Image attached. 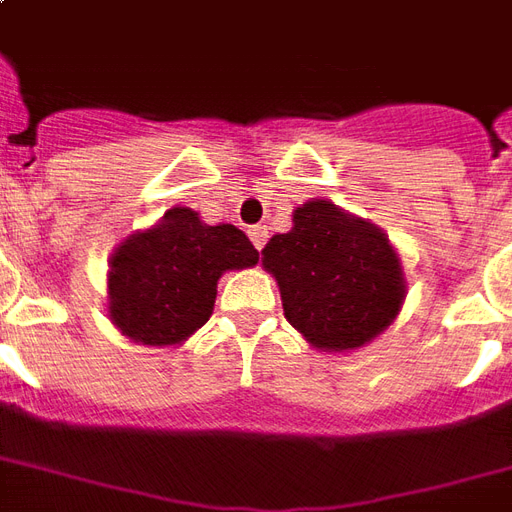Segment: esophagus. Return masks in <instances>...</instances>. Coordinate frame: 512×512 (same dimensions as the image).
Returning a JSON list of instances; mask_svg holds the SVG:
<instances>
[{
  "label": "esophagus",
  "instance_id": "obj_1",
  "mask_svg": "<svg viewBox=\"0 0 512 512\" xmlns=\"http://www.w3.org/2000/svg\"><path fill=\"white\" fill-rule=\"evenodd\" d=\"M249 238H252V244L257 246V249H263L268 241V227L266 225H255L249 227Z\"/></svg>",
  "mask_w": 512,
  "mask_h": 512
}]
</instances>
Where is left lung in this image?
Masks as SVG:
<instances>
[{
    "label": "left lung",
    "instance_id": "obj_1",
    "mask_svg": "<svg viewBox=\"0 0 512 512\" xmlns=\"http://www.w3.org/2000/svg\"><path fill=\"white\" fill-rule=\"evenodd\" d=\"M287 323L323 352L358 350L396 320L407 282L380 227L314 198L263 249Z\"/></svg>",
    "mask_w": 512,
    "mask_h": 512
}]
</instances>
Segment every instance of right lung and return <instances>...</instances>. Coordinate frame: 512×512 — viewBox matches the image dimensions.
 <instances>
[{
    "label": "right lung",
    "mask_w": 512,
    "mask_h": 512,
    "mask_svg": "<svg viewBox=\"0 0 512 512\" xmlns=\"http://www.w3.org/2000/svg\"><path fill=\"white\" fill-rule=\"evenodd\" d=\"M257 257L236 225H206L192 208H170L113 249L108 317L132 342L181 344L208 323L219 276L255 266Z\"/></svg>",
    "instance_id": "add662e5"
}]
</instances>
